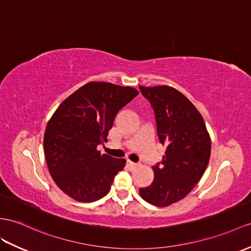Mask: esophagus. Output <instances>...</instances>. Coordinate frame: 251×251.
<instances>
[{
    "instance_id": "esophagus-1",
    "label": "esophagus",
    "mask_w": 251,
    "mask_h": 251,
    "mask_svg": "<svg viewBox=\"0 0 251 251\" xmlns=\"http://www.w3.org/2000/svg\"><path fill=\"white\" fill-rule=\"evenodd\" d=\"M126 166L129 167L130 169H133V168H135V167L137 166V164H136V163H133V162H131V161H127V162H126Z\"/></svg>"
}]
</instances>
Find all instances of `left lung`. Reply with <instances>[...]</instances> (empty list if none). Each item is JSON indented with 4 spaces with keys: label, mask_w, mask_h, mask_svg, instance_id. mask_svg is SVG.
<instances>
[{
    "label": "left lung",
    "mask_w": 251,
    "mask_h": 251,
    "mask_svg": "<svg viewBox=\"0 0 251 251\" xmlns=\"http://www.w3.org/2000/svg\"><path fill=\"white\" fill-rule=\"evenodd\" d=\"M150 102L160 143L166 146L153 166L154 180L139 188L147 202L167 206L184 198L204 174L211 155V139L202 116L185 96L168 86L143 87Z\"/></svg>",
    "instance_id": "1"
}]
</instances>
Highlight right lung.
<instances>
[{
	"instance_id": "obj_1",
	"label": "right lung",
	"mask_w": 251,
	"mask_h": 251,
	"mask_svg": "<svg viewBox=\"0 0 251 251\" xmlns=\"http://www.w3.org/2000/svg\"><path fill=\"white\" fill-rule=\"evenodd\" d=\"M138 95L132 87L90 82L58 106L45 132L46 160L54 182L79 202L99 200L111 189L125 158L101 154L116 115Z\"/></svg>"
}]
</instances>
